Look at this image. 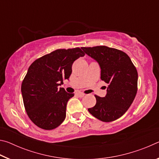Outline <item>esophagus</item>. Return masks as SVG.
Segmentation results:
<instances>
[{
  "instance_id": "obj_1",
  "label": "esophagus",
  "mask_w": 159,
  "mask_h": 159,
  "mask_svg": "<svg viewBox=\"0 0 159 159\" xmlns=\"http://www.w3.org/2000/svg\"><path fill=\"white\" fill-rule=\"evenodd\" d=\"M76 95H77V96H79V98H83V97H84L85 94L83 93H77Z\"/></svg>"
}]
</instances>
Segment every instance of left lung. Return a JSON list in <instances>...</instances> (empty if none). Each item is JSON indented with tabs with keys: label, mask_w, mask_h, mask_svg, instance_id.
Listing matches in <instances>:
<instances>
[{
	"label": "left lung",
	"mask_w": 159,
	"mask_h": 159,
	"mask_svg": "<svg viewBox=\"0 0 159 159\" xmlns=\"http://www.w3.org/2000/svg\"><path fill=\"white\" fill-rule=\"evenodd\" d=\"M101 69V79L108 84L104 98L95 95L96 104L88 109L93 116L103 122L118 119L127 111L138 91V75L127 54L104 45L81 48Z\"/></svg>",
	"instance_id": "left-lung-1"
}]
</instances>
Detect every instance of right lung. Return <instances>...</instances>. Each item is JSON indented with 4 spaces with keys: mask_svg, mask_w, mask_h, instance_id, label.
I'll return each mask as SVG.
<instances>
[{
    "mask_svg": "<svg viewBox=\"0 0 159 159\" xmlns=\"http://www.w3.org/2000/svg\"><path fill=\"white\" fill-rule=\"evenodd\" d=\"M84 55L79 48L58 49L29 67L21 90L28 116L38 127L52 130L65 119L66 104L74 94L59 86L69 79L74 61Z\"/></svg>",
    "mask_w": 159,
    "mask_h": 159,
    "instance_id": "add662e5",
    "label": "right lung"
}]
</instances>
